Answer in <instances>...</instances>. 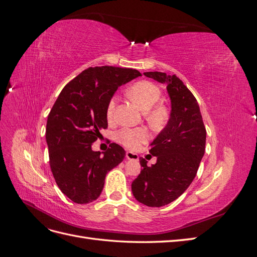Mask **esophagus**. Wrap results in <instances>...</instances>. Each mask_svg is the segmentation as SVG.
I'll use <instances>...</instances> for the list:
<instances>
[{"label":"esophagus","instance_id":"obj_1","mask_svg":"<svg viewBox=\"0 0 257 257\" xmlns=\"http://www.w3.org/2000/svg\"><path fill=\"white\" fill-rule=\"evenodd\" d=\"M126 159L127 160H132V161H138V155L136 153L133 152H126Z\"/></svg>","mask_w":257,"mask_h":257}]
</instances>
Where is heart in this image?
<instances>
[{"instance_id": "heart-1", "label": "heart", "mask_w": 257, "mask_h": 257, "mask_svg": "<svg viewBox=\"0 0 257 257\" xmlns=\"http://www.w3.org/2000/svg\"><path fill=\"white\" fill-rule=\"evenodd\" d=\"M161 89L157 84L148 81L141 80L132 84L127 90L128 97L146 111V116L152 125L160 126L168 118L167 108L163 104H157L161 97ZM116 104V97L113 96L109 100L106 108V115L108 119L112 118L114 107ZM118 141L123 146L130 149H138L144 143L148 141V133L144 128H123L118 133Z\"/></svg>"}]
</instances>
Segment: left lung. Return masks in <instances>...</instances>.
<instances>
[{"instance_id":"obj_1","label":"left lung","mask_w":257,"mask_h":257,"mask_svg":"<svg viewBox=\"0 0 257 257\" xmlns=\"http://www.w3.org/2000/svg\"><path fill=\"white\" fill-rule=\"evenodd\" d=\"M145 76L166 85L172 102L167 125L151 144L157 163L147 165L132 182L134 197L148 207H162L176 200L195 178L206 148V127L199 105L176 75L147 72Z\"/></svg>"}]
</instances>
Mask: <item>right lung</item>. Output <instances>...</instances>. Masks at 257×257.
I'll list each match as a JSON object with an SVG mask.
<instances>
[{
  "mask_svg": "<svg viewBox=\"0 0 257 257\" xmlns=\"http://www.w3.org/2000/svg\"><path fill=\"white\" fill-rule=\"evenodd\" d=\"M138 76L133 68L89 67L65 85L51 108L46 126L50 168L61 192L76 204L97 199L107 173L125 157L118 144L104 155L91 147L108 126L106 108L114 92Z\"/></svg>",
  "mask_w": 257,
  "mask_h": 257,
  "instance_id": "obj_1",
  "label": "right lung"
}]
</instances>
